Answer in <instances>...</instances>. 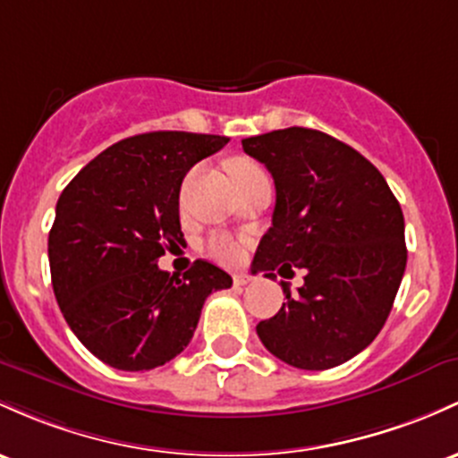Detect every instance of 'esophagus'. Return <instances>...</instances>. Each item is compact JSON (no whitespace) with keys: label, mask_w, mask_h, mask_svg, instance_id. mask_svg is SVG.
<instances>
[{"label":"esophagus","mask_w":458,"mask_h":458,"mask_svg":"<svg viewBox=\"0 0 458 458\" xmlns=\"http://www.w3.org/2000/svg\"><path fill=\"white\" fill-rule=\"evenodd\" d=\"M233 280H234V284H237V286H245L252 278H250L248 274H243V271H237V274L233 276Z\"/></svg>","instance_id":"34e87169"}]
</instances>
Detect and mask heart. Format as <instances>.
Segmentation results:
<instances>
[{"instance_id": "b5f03b06", "label": "heart", "mask_w": 458, "mask_h": 458, "mask_svg": "<svg viewBox=\"0 0 458 458\" xmlns=\"http://www.w3.org/2000/svg\"><path fill=\"white\" fill-rule=\"evenodd\" d=\"M265 174V169L260 167L259 163L248 158H237L230 163V175H233L234 182H243V180L252 178V175ZM243 241L233 237V234H213L208 239V252L215 256V259L224 260V263H237V260L243 256Z\"/></svg>"}]
</instances>
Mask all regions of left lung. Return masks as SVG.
Masks as SVG:
<instances>
[{
	"instance_id": "obj_1",
	"label": "left lung",
	"mask_w": 458,
	"mask_h": 458,
	"mask_svg": "<svg viewBox=\"0 0 458 458\" xmlns=\"http://www.w3.org/2000/svg\"><path fill=\"white\" fill-rule=\"evenodd\" d=\"M241 143L276 184L252 274H306L298 293L283 283L286 302L256 333L293 368H336L376 339L400 289L406 243L398 199L365 156L319 130H274Z\"/></svg>"
}]
</instances>
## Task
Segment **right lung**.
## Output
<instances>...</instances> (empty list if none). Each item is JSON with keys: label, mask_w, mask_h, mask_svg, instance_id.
<instances>
[{"label": "right lung", "mask_w": 458, "mask_h": 458, "mask_svg": "<svg viewBox=\"0 0 458 458\" xmlns=\"http://www.w3.org/2000/svg\"><path fill=\"white\" fill-rule=\"evenodd\" d=\"M228 137L160 130L110 145L60 193L49 269L69 328L114 369L145 371L189 345L204 300L233 278L195 260L182 278L158 269L184 243L180 184Z\"/></svg>", "instance_id": "obj_1"}]
</instances>
